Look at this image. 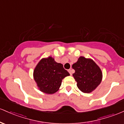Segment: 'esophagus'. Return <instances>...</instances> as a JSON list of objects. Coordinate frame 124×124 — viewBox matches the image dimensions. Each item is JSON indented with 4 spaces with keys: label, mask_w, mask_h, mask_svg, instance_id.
<instances>
[{
    "label": "esophagus",
    "mask_w": 124,
    "mask_h": 124,
    "mask_svg": "<svg viewBox=\"0 0 124 124\" xmlns=\"http://www.w3.org/2000/svg\"><path fill=\"white\" fill-rule=\"evenodd\" d=\"M68 72H69V73H70V75H72V70L71 69H69Z\"/></svg>",
    "instance_id": "esophagus-1"
}]
</instances>
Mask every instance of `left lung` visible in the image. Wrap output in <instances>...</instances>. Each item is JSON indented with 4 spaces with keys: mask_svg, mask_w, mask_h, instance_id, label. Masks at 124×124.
<instances>
[{
    "mask_svg": "<svg viewBox=\"0 0 124 124\" xmlns=\"http://www.w3.org/2000/svg\"><path fill=\"white\" fill-rule=\"evenodd\" d=\"M72 68L75 70L72 75L77 81L78 88L82 92L90 93L101 82L102 73L92 59L79 57L72 65Z\"/></svg>",
    "mask_w": 124,
    "mask_h": 124,
    "instance_id": "obj_1",
    "label": "left lung"
}]
</instances>
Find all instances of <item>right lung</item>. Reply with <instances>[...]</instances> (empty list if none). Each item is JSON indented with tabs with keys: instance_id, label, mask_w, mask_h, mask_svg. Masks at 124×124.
I'll return each instance as SVG.
<instances>
[{
	"instance_id": "obj_1",
	"label": "right lung",
	"mask_w": 124,
	"mask_h": 124,
	"mask_svg": "<svg viewBox=\"0 0 124 124\" xmlns=\"http://www.w3.org/2000/svg\"><path fill=\"white\" fill-rule=\"evenodd\" d=\"M70 75L62 63H57L51 56L43 58L33 71L34 80L39 89L47 94H52L59 90L62 81Z\"/></svg>"
}]
</instances>
